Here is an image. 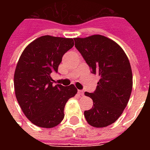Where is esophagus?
Listing matches in <instances>:
<instances>
[{"label":"esophagus","mask_w":150,"mask_h":150,"mask_svg":"<svg viewBox=\"0 0 150 150\" xmlns=\"http://www.w3.org/2000/svg\"><path fill=\"white\" fill-rule=\"evenodd\" d=\"M78 93L79 95H81V96H83V91H82V90H79Z\"/></svg>","instance_id":"obj_1"}]
</instances>
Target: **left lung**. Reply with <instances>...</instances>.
I'll list each match as a JSON object with an SVG mask.
<instances>
[{
	"instance_id": "obj_1",
	"label": "left lung",
	"mask_w": 150,
	"mask_h": 150,
	"mask_svg": "<svg viewBox=\"0 0 150 150\" xmlns=\"http://www.w3.org/2000/svg\"><path fill=\"white\" fill-rule=\"evenodd\" d=\"M75 46L92 74L100 77L94 92H85L93 100L84 112L90 125L103 128L116 121L128 104L132 88V74L128 57L112 40L102 35L76 38Z\"/></svg>"
}]
</instances>
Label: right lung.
Returning <instances> with one entry per match:
<instances>
[{"mask_svg": "<svg viewBox=\"0 0 150 150\" xmlns=\"http://www.w3.org/2000/svg\"><path fill=\"white\" fill-rule=\"evenodd\" d=\"M74 46L72 38L42 36L29 44L14 73L16 98L25 116L35 125L53 128L64 118V107L77 93L73 84L53 85L50 75L66 52Z\"/></svg>", "mask_w": 150, "mask_h": 150, "instance_id": "obj_1", "label": "right lung"}]
</instances>
